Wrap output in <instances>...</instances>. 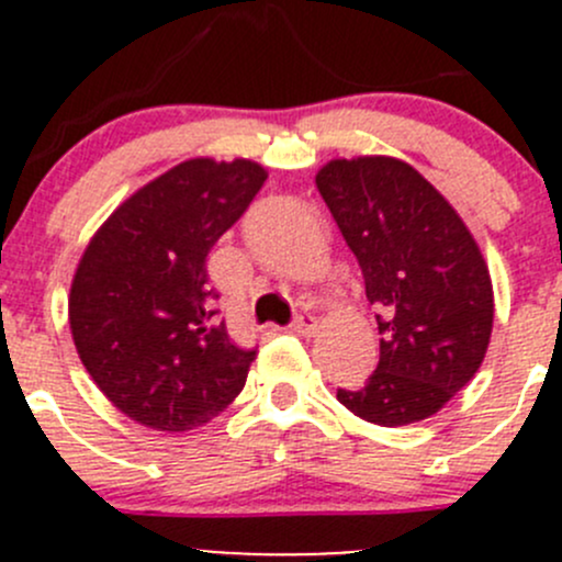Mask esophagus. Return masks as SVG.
Wrapping results in <instances>:
<instances>
[{
    "label": "esophagus",
    "instance_id": "esophagus-1",
    "mask_svg": "<svg viewBox=\"0 0 562 562\" xmlns=\"http://www.w3.org/2000/svg\"><path fill=\"white\" fill-rule=\"evenodd\" d=\"M291 328H293V331H296V334H313L315 328H317V321H315V315H310V313H302V315H296V317H293Z\"/></svg>",
    "mask_w": 562,
    "mask_h": 562
}]
</instances>
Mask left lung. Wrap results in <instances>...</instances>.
Returning a JSON list of instances; mask_svg holds the SVG:
<instances>
[{"instance_id": "1", "label": "left lung", "mask_w": 562, "mask_h": 562, "mask_svg": "<svg viewBox=\"0 0 562 562\" xmlns=\"http://www.w3.org/2000/svg\"><path fill=\"white\" fill-rule=\"evenodd\" d=\"M378 310L381 361L361 389H337L381 427L416 424L468 386L492 334V280L451 203L394 157L331 160L315 176Z\"/></svg>"}]
</instances>
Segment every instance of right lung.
Wrapping results in <instances>:
<instances>
[{
  "mask_svg": "<svg viewBox=\"0 0 562 562\" xmlns=\"http://www.w3.org/2000/svg\"><path fill=\"white\" fill-rule=\"evenodd\" d=\"M258 162L187 160L94 234L70 288V331L100 391L162 432L201 427L245 389L255 348L231 342L206 255L263 187Z\"/></svg>",
  "mask_w": 562,
  "mask_h": 562,
  "instance_id": "obj_1",
  "label": "right lung"
}]
</instances>
